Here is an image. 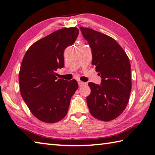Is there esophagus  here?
<instances>
[{"mask_svg": "<svg viewBox=\"0 0 155 155\" xmlns=\"http://www.w3.org/2000/svg\"><path fill=\"white\" fill-rule=\"evenodd\" d=\"M86 84L85 83V82H83V81H78V85H79V86L80 87H81V86H85V85H86Z\"/></svg>", "mask_w": 155, "mask_h": 155, "instance_id": "esophagus-1", "label": "esophagus"}]
</instances>
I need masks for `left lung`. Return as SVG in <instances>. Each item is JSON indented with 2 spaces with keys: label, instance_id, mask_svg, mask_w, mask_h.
Returning a JSON list of instances; mask_svg holds the SVG:
<instances>
[{
  "label": "left lung",
  "instance_id": "obj_1",
  "mask_svg": "<svg viewBox=\"0 0 155 155\" xmlns=\"http://www.w3.org/2000/svg\"><path fill=\"white\" fill-rule=\"evenodd\" d=\"M80 28L91 49V63L102 78L101 85L88 84L91 89L86 98L88 108L95 118L112 120L125 110L130 97V61L124 49L111 37L89 28Z\"/></svg>",
  "mask_w": 155,
  "mask_h": 155
}]
</instances>
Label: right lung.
<instances>
[{"instance_id":"add662e5","label":"right lung","mask_w":155,"mask_h":155,"mask_svg":"<svg viewBox=\"0 0 155 155\" xmlns=\"http://www.w3.org/2000/svg\"><path fill=\"white\" fill-rule=\"evenodd\" d=\"M79 34L76 27L55 31L31 45L23 57L18 74L20 92L33 116L55 123L67 114L71 96L78 90L75 80L56 77L64 66V50L73 45Z\"/></svg>"}]
</instances>
